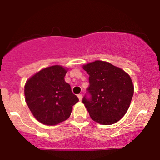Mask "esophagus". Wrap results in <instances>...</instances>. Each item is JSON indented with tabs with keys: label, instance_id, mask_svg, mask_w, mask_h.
I'll list each match as a JSON object with an SVG mask.
<instances>
[{
	"label": "esophagus",
	"instance_id": "esophagus-1",
	"mask_svg": "<svg viewBox=\"0 0 160 160\" xmlns=\"http://www.w3.org/2000/svg\"><path fill=\"white\" fill-rule=\"evenodd\" d=\"M78 97L79 100H80V101L82 100V94H79V95H78Z\"/></svg>",
	"mask_w": 160,
	"mask_h": 160
}]
</instances>
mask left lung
I'll return each mask as SVG.
<instances>
[{
    "label": "left lung",
    "instance_id": "left-lung-1",
    "mask_svg": "<svg viewBox=\"0 0 160 160\" xmlns=\"http://www.w3.org/2000/svg\"><path fill=\"white\" fill-rule=\"evenodd\" d=\"M89 75L87 94L82 98L89 116L103 125L117 122L127 112L134 93L128 74L106 62L95 61L83 65Z\"/></svg>",
    "mask_w": 160,
    "mask_h": 160
}]
</instances>
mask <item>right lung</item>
<instances>
[{
	"mask_svg": "<svg viewBox=\"0 0 160 160\" xmlns=\"http://www.w3.org/2000/svg\"><path fill=\"white\" fill-rule=\"evenodd\" d=\"M66 73L62 66H51L40 71L25 83L26 103L41 123L52 126L67 120L73 105L79 101L65 81Z\"/></svg>",
	"mask_w": 160,
	"mask_h": 160,
	"instance_id": "1",
	"label": "right lung"
}]
</instances>
